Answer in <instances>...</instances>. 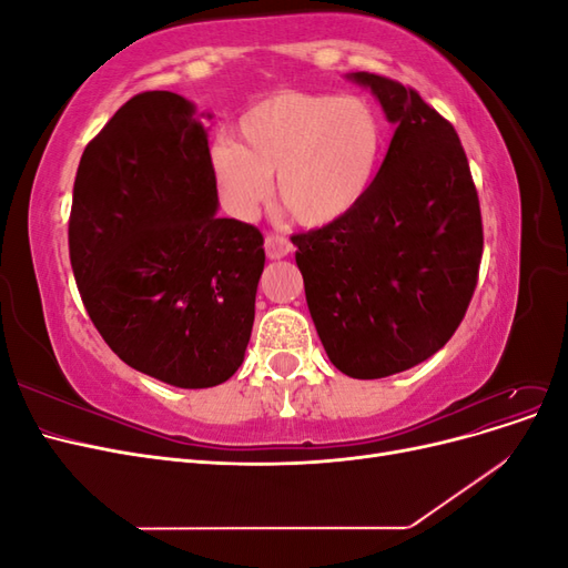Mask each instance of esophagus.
<instances>
[{
  "label": "esophagus",
  "mask_w": 568,
  "mask_h": 568,
  "mask_svg": "<svg viewBox=\"0 0 568 568\" xmlns=\"http://www.w3.org/2000/svg\"><path fill=\"white\" fill-rule=\"evenodd\" d=\"M265 253L270 261H280V257H286L291 253V242L282 234H267L265 236Z\"/></svg>",
  "instance_id": "obj_1"
}]
</instances>
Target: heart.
<instances>
[{
    "label": "heart",
    "mask_w": 568,
    "mask_h": 568,
    "mask_svg": "<svg viewBox=\"0 0 568 568\" xmlns=\"http://www.w3.org/2000/svg\"><path fill=\"white\" fill-rule=\"evenodd\" d=\"M239 136L211 149L225 209L253 217L277 175V203L303 227L332 225L365 199L384 144L379 115L355 94L280 92L239 118Z\"/></svg>",
    "instance_id": "b5f03b06"
}]
</instances>
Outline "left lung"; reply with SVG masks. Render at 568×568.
Here are the masks:
<instances>
[{
    "label": "left lung",
    "mask_w": 568,
    "mask_h": 568,
    "mask_svg": "<svg viewBox=\"0 0 568 568\" xmlns=\"http://www.w3.org/2000/svg\"><path fill=\"white\" fill-rule=\"evenodd\" d=\"M395 125L369 192L332 225L294 234L322 346L353 379L424 363L457 332L478 282L484 225L455 128L405 84L351 73Z\"/></svg>",
    "instance_id": "obj_1"
}]
</instances>
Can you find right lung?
<instances>
[{
	"label": "right lung",
	"instance_id": "add662e5",
	"mask_svg": "<svg viewBox=\"0 0 568 568\" xmlns=\"http://www.w3.org/2000/svg\"><path fill=\"white\" fill-rule=\"evenodd\" d=\"M215 211L209 128L180 94L132 97L82 153L68 222L82 303L125 365L178 388L227 382L253 329L263 234Z\"/></svg>",
	"mask_w": 568,
	"mask_h": 568
}]
</instances>
